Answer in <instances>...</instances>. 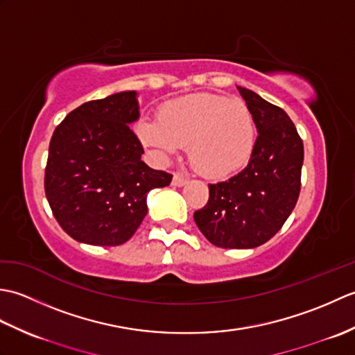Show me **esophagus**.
<instances>
[{"instance_id":"1","label":"esophagus","mask_w":355,"mask_h":355,"mask_svg":"<svg viewBox=\"0 0 355 355\" xmlns=\"http://www.w3.org/2000/svg\"><path fill=\"white\" fill-rule=\"evenodd\" d=\"M187 184V178H184L183 175H180V173H175L172 178V186L175 187H182V186H186Z\"/></svg>"}]
</instances>
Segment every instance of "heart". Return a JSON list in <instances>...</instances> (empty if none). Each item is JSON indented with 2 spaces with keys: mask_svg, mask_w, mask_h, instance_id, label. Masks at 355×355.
<instances>
[{
  "mask_svg": "<svg viewBox=\"0 0 355 355\" xmlns=\"http://www.w3.org/2000/svg\"><path fill=\"white\" fill-rule=\"evenodd\" d=\"M137 134L153 155L166 162L187 145L202 175L224 178L243 169L254 148V120L247 105L212 94L166 103L158 120H141Z\"/></svg>",
  "mask_w": 355,
  "mask_h": 355,
  "instance_id": "b5f03b06",
  "label": "heart"
}]
</instances>
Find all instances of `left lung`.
Masks as SVG:
<instances>
[{"mask_svg": "<svg viewBox=\"0 0 355 355\" xmlns=\"http://www.w3.org/2000/svg\"><path fill=\"white\" fill-rule=\"evenodd\" d=\"M258 137L248 164L227 182L209 184L207 205L193 214L202 235L221 248H254L281 230L296 206L304 143L288 114L238 87Z\"/></svg>", "mask_w": 355, "mask_h": 355, "instance_id": "obj_1", "label": "left lung"}]
</instances>
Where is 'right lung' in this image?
Masks as SVG:
<instances>
[{
  "mask_svg": "<svg viewBox=\"0 0 355 355\" xmlns=\"http://www.w3.org/2000/svg\"><path fill=\"white\" fill-rule=\"evenodd\" d=\"M140 117L135 92L111 94L73 110L53 132L45 197L64 232L89 245H120L148 214V193L172 175L141 162L131 130Z\"/></svg>",
  "mask_w": 355,
  "mask_h": 355,
  "instance_id": "add662e5",
  "label": "right lung"
}]
</instances>
